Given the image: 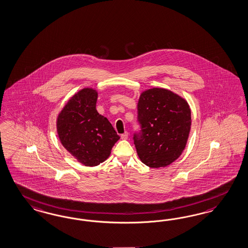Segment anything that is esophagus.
Returning a JSON list of instances; mask_svg holds the SVG:
<instances>
[{"instance_id":"esophagus-1","label":"esophagus","mask_w":248,"mask_h":248,"mask_svg":"<svg viewBox=\"0 0 248 248\" xmlns=\"http://www.w3.org/2000/svg\"><path fill=\"white\" fill-rule=\"evenodd\" d=\"M127 138H128V133H127V132L124 133V134L121 136V139H123V140H126Z\"/></svg>"}]
</instances>
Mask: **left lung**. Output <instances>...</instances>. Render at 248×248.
Here are the masks:
<instances>
[{"label": "left lung", "mask_w": 248, "mask_h": 248, "mask_svg": "<svg viewBox=\"0 0 248 248\" xmlns=\"http://www.w3.org/2000/svg\"><path fill=\"white\" fill-rule=\"evenodd\" d=\"M140 132L134 142L140 160L149 168L167 167L187 145L191 112L187 101L163 88L143 92L137 103Z\"/></svg>", "instance_id": "8db88e82"}]
</instances>
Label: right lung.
<instances>
[{
  "label": "right lung",
  "instance_id": "add662e5",
  "mask_svg": "<svg viewBox=\"0 0 248 248\" xmlns=\"http://www.w3.org/2000/svg\"><path fill=\"white\" fill-rule=\"evenodd\" d=\"M97 98L93 88L80 90L68 100L57 119L61 144L87 167L105 161L120 139L111 123L96 110Z\"/></svg>",
  "mask_w": 248,
  "mask_h": 248
}]
</instances>
